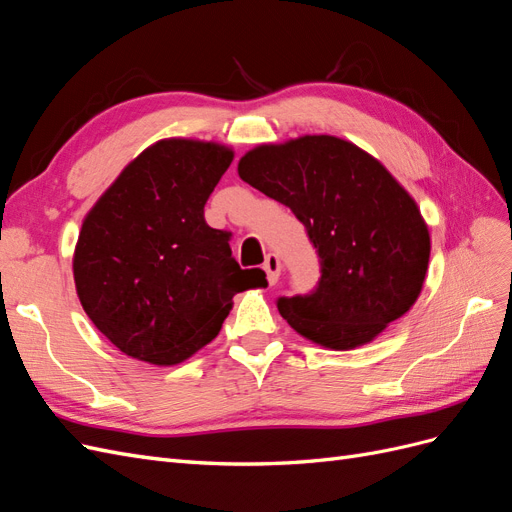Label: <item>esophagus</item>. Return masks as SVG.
Masks as SVG:
<instances>
[{
	"mask_svg": "<svg viewBox=\"0 0 512 512\" xmlns=\"http://www.w3.org/2000/svg\"><path fill=\"white\" fill-rule=\"evenodd\" d=\"M262 269H265V273H267L269 284H271V286L277 284V280H280V273H282V262H280V258H277L275 254H269L267 260H265V265H262Z\"/></svg>",
	"mask_w": 512,
	"mask_h": 512,
	"instance_id": "obj_1",
	"label": "esophagus"
}]
</instances>
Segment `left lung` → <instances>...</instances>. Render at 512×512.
<instances>
[{
	"label": "left lung",
	"mask_w": 512,
	"mask_h": 512,
	"mask_svg": "<svg viewBox=\"0 0 512 512\" xmlns=\"http://www.w3.org/2000/svg\"><path fill=\"white\" fill-rule=\"evenodd\" d=\"M237 170L290 207L318 252V286L277 299L294 331L324 348L352 350L414 305L429 265V230L414 198L367 151L307 134L254 147Z\"/></svg>",
	"instance_id": "left-lung-1"
}]
</instances>
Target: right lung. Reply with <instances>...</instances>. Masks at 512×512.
Segmentation results:
<instances>
[{"mask_svg": "<svg viewBox=\"0 0 512 512\" xmlns=\"http://www.w3.org/2000/svg\"><path fill=\"white\" fill-rule=\"evenodd\" d=\"M235 153L166 138L132 160L87 213L74 250L85 314L123 354L177 365L220 333L232 297L267 286L241 269L205 203Z\"/></svg>", "mask_w": 512, "mask_h": 512, "instance_id": "right-lung-1", "label": "right lung"}]
</instances>
